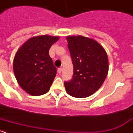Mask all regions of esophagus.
<instances>
[{
    "label": "esophagus",
    "mask_w": 133,
    "mask_h": 133,
    "mask_svg": "<svg viewBox=\"0 0 133 133\" xmlns=\"http://www.w3.org/2000/svg\"><path fill=\"white\" fill-rule=\"evenodd\" d=\"M61 72H62V67L58 68V72L59 74H61Z\"/></svg>",
    "instance_id": "1"
}]
</instances>
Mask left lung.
Segmentation results:
<instances>
[{
    "mask_svg": "<svg viewBox=\"0 0 133 133\" xmlns=\"http://www.w3.org/2000/svg\"><path fill=\"white\" fill-rule=\"evenodd\" d=\"M68 48L73 64L71 81L64 83L66 91L75 98H85L99 89L107 76L106 51L93 39L83 36H67Z\"/></svg>",
    "mask_w": 133,
    "mask_h": 133,
    "instance_id": "1",
    "label": "left lung"
}]
</instances>
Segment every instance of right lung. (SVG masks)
Returning a JSON list of instances; mask_svg holds the SVG:
<instances>
[{
    "label": "right lung",
    "instance_id": "right-lung-1",
    "mask_svg": "<svg viewBox=\"0 0 133 133\" xmlns=\"http://www.w3.org/2000/svg\"><path fill=\"white\" fill-rule=\"evenodd\" d=\"M58 36L43 35L32 37L17 51L13 70L21 87L29 95L39 96L50 89L56 68L49 56V49Z\"/></svg>",
    "mask_w": 133,
    "mask_h": 133
}]
</instances>
